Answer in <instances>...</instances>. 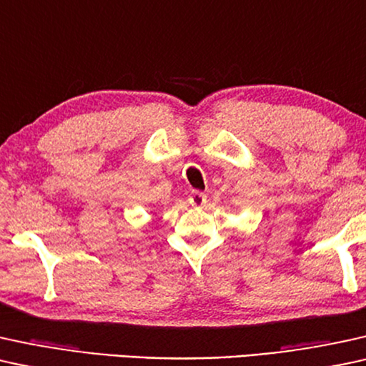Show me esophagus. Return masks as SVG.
<instances>
[{
	"label": "esophagus",
	"instance_id": "esophagus-1",
	"mask_svg": "<svg viewBox=\"0 0 366 366\" xmlns=\"http://www.w3.org/2000/svg\"><path fill=\"white\" fill-rule=\"evenodd\" d=\"M206 202H207V196L199 191H194L191 192V196H189V204H191L192 207H204L206 206Z\"/></svg>",
	"mask_w": 366,
	"mask_h": 366
}]
</instances>
